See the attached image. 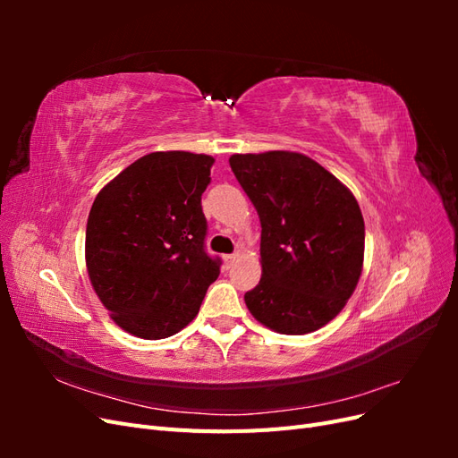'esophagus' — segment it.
<instances>
[{
	"mask_svg": "<svg viewBox=\"0 0 458 458\" xmlns=\"http://www.w3.org/2000/svg\"><path fill=\"white\" fill-rule=\"evenodd\" d=\"M239 259V254H227V256H224V263H225V267H231L234 261Z\"/></svg>",
	"mask_w": 458,
	"mask_h": 458,
	"instance_id": "obj_1",
	"label": "esophagus"
}]
</instances>
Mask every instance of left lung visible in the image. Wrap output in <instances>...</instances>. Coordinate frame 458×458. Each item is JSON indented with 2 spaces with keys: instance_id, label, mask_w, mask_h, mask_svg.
<instances>
[{
  "instance_id": "8db88e82",
  "label": "left lung",
  "mask_w": 458,
  "mask_h": 458,
  "mask_svg": "<svg viewBox=\"0 0 458 458\" xmlns=\"http://www.w3.org/2000/svg\"><path fill=\"white\" fill-rule=\"evenodd\" d=\"M229 164L261 224V279L244 294L248 311L279 335L318 330L363 271L365 221L353 192L293 150L233 155Z\"/></svg>"
}]
</instances>
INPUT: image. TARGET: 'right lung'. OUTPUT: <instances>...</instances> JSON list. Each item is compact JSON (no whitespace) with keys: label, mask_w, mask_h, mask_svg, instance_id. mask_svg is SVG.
<instances>
[{"label":"right lung","mask_w":458,"mask_h":458,"mask_svg":"<svg viewBox=\"0 0 458 458\" xmlns=\"http://www.w3.org/2000/svg\"><path fill=\"white\" fill-rule=\"evenodd\" d=\"M214 158L187 150L141 157L95 197L86 227L91 286L110 318L145 340L197 317L219 259L204 250L202 192Z\"/></svg>","instance_id":"1"}]
</instances>
